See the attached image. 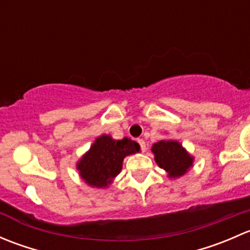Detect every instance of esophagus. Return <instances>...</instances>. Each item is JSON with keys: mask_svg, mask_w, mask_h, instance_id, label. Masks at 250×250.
I'll return each mask as SVG.
<instances>
[{"mask_svg": "<svg viewBox=\"0 0 250 250\" xmlns=\"http://www.w3.org/2000/svg\"><path fill=\"white\" fill-rule=\"evenodd\" d=\"M138 143H139L141 151H143V152H145V151H146V144H145V141H144L143 139H138Z\"/></svg>", "mask_w": 250, "mask_h": 250, "instance_id": "34e87169", "label": "esophagus"}]
</instances>
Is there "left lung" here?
I'll return each instance as SVG.
<instances>
[{
  "instance_id": "left-lung-1",
  "label": "left lung",
  "mask_w": 250,
  "mask_h": 250,
  "mask_svg": "<svg viewBox=\"0 0 250 250\" xmlns=\"http://www.w3.org/2000/svg\"><path fill=\"white\" fill-rule=\"evenodd\" d=\"M151 151L156 163L168 173L169 178H179L192 167L193 157L175 140L158 141L153 144Z\"/></svg>"
}]
</instances>
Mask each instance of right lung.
I'll return each instance as SVG.
<instances>
[{
    "instance_id": "add662e5",
    "label": "right lung",
    "mask_w": 250,
    "mask_h": 250,
    "mask_svg": "<svg viewBox=\"0 0 250 250\" xmlns=\"http://www.w3.org/2000/svg\"><path fill=\"white\" fill-rule=\"evenodd\" d=\"M139 151V144L128 138L115 140L110 135H102L78 161L77 170L89 186L106 188L120 174L123 158Z\"/></svg>"
}]
</instances>
